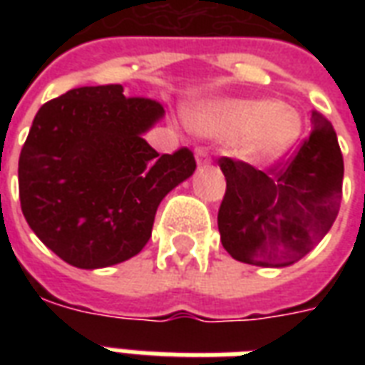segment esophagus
Returning a JSON list of instances; mask_svg holds the SVG:
<instances>
[{
  "label": "esophagus",
  "mask_w": 365,
  "mask_h": 365,
  "mask_svg": "<svg viewBox=\"0 0 365 365\" xmlns=\"http://www.w3.org/2000/svg\"><path fill=\"white\" fill-rule=\"evenodd\" d=\"M195 159H197V165L205 166L210 163V153L206 151V148H197V151H195Z\"/></svg>",
  "instance_id": "obj_1"
}]
</instances>
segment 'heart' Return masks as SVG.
<instances>
[{
	"mask_svg": "<svg viewBox=\"0 0 365 365\" xmlns=\"http://www.w3.org/2000/svg\"><path fill=\"white\" fill-rule=\"evenodd\" d=\"M189 123L206 136L231 138L248 132L240 155L248 160L278 159L301 134L299 113L269 100H217L200 106Z\"/></svg>",
	"mask_w": 365,
	"mask_h": 365,
	"instance_id": "b5f03b06",
	"label": "heart"
}]
</instances>
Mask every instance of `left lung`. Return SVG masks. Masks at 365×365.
I'll return each mask as SVG.
<instances>
[{
	"mask_svg": "<svg viewBox=\"0 0 365 365\" xmlns=\"http://www.w3.org/2000/svg\"><path fill=\"white\" fill-rule=\"evenodd\" d=\"M297 151L267 172L217 160L227 189L217 212L223 248L257 267H286L328 233L343 197V155L331 123L318 111Z\"/></svg>",
	"mask_w": 365,
	"mask_h": 365,
	"instance_id": "left-lung-1",
	"label": "left lung"
}]
</instances>
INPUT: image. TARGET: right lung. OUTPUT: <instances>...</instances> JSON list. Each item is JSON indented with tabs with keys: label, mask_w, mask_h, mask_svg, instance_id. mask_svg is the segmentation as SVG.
I'll list each match as a JSON object with an SVG mask.
<instances>
[{
	"label": "right lung",
	"mask_w": 365,
	"mask_h": 365,
	"mask_svg": "<svg viewBox=\"0 0 365 365\" xmlns=\"http://www.w3.org/2000/svg\"><path fill=\"white\" fill-rule=\"evenodd\" d=\"M163 115L121 85L71 88L39 108L20 151V206L60 259L102 269L148 244L160 200L197 168L187 148L159 155L143 140Z\"/></svg>",
	"instance_id": "obj_1"
}]
</instances>
